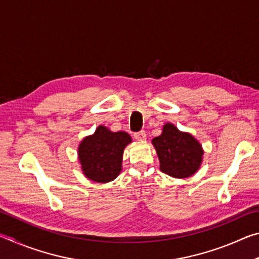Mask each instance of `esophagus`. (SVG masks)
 Listing matches in <instances>:
<instances>
[{"instance_id":"34e87169","label":"esophagus","mask_w":259,"mask_h":259,"mask_svg":"<svg viewBox=\"0 0 259 259\" xmlns=\"http://www.w3.org/2000/svg\"><path fill=\"white\" fill-rule=\"evenodd\" d=\"M134 137H135L136 140H138V142H145V140H146V134H145V131H140V133L135 134Z\"/></svg>"}]
</instances>
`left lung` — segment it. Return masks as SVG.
I'll use <instances>...</instances> for the list:
<instances>
[{"mask_svg":"<svg viewBox=\"0 0 259 259\" xmlns=\"http://www.w3.org/2000/svg\"><path fill=\"white\" fill-rule=\"evenodd\" d=\"M160 170L174 178H188L200 169L203 161L202 145L190 133L181 131L176 125L165 123L162 134L152 139Z\"/></svg>","mask_w":259,"mask_h":259,"instance_id":"left-lung-1","label":"left lung"}]
</instances>
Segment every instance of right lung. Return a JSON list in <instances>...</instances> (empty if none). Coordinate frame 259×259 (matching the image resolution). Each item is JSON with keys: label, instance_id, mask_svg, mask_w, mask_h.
Segmentation results:
<instances>
[{"label": "right lung", "instance_id": "obj_1", "mask_svg": "<svg viewBox=\"0 0 259 259\" xmlns=\"http://www.w3.org/2000/svg\"><path fill=\"white\" fill-rule=\"evenodd\" d=\"M133 142L124 131L109 130L99 125L95 133L81 140L77 147V159L84 176L95 183L106 184L122 171L124 148Z\"/></svg>", "mask_w": 259, "mask_h": 259}]
</instances>
